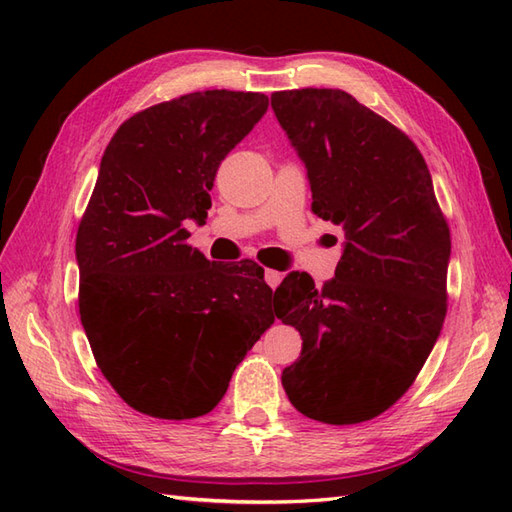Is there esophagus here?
I'll use <instances>...</instances> for the list:
<instances>
[{
    "label": "esophagus",
    "mask_w": 512,
    "mask_h": 512,
    "mask_svg": "<svg viewBox=\"0 0 512 512\" xmlns=\"http://www.w3.org/2000/svg\"><path fill=\"white\" fill-rule=\"evenodd\" d=\"M264 279H266V284H268L270 288H277V286L281 284V279H284V275L277 273V270H270V268H266Z\"/></svg>",
    "instance_id": "1"
}]
</instances>
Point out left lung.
Here are the masks:
<instances>
[{
    "label": "left lung",
    "instance_id": "8db88e82",
    "mask_svg": "<svg viewBox=\"0 0 512 512\" xmlns=\"http://www.w3.org/2000/svg\"><path fill=\"white\" fill-rule=\"evenodd\" d=\"M308 171L312 211L343 228L334 279L286 275L275 314L299 330L281 385L292 407L328 424L378 416L405 394L447 314L449 226L418 147L343 90L270 96Z\"/></svg>",
    "mask_w": 512,
    "mask_h": 512
}]
</instances>
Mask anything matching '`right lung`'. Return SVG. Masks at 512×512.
Returning a JSON list of instances; mask_svg holds the SVG:
<instances>
[{
	"label": "right lung",
	"mask_w": 512,
	"mask_h": 512,
	"mask_svg": "<svg viewBox=\"0 0 512 512\" xmlns=\"http://www.w3.org/2000/svg\"><path fill=\"white\" fill-rule=\"evenodd\" d=\"M268 110L259 92L206 90L125 121L101 158L76 233L79 312L103 376L165 420L209 413L275 323L264 268L222 266L187 244L217 167Z\"/></svg>",
	"instance_id": "1"
}]
</instances>
